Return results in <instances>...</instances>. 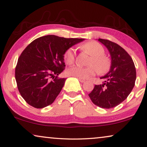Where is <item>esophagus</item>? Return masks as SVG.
<instances>
[{
    "mask_svg": "<svg viewBox=\"0 0 147 147\" xmlns=\"http://www.w3.org/2000/svg\"><path fill=\"white\" fill-rule=\"evenodd\" d=\"M78 80H79V81H80L81 83H84L85 81V80H84V79H82V78H78Z\"/></svg>",
    "mask_w": 147,
    "mask_h": 147,
    "instance_id": "1",
    "label": "esophagus"
}]
</instances>
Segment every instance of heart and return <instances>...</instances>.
<instances>
[{
    "label": "heart",
    "instance_id": "b5f03b06",
    "mask_svg": "<svg viewBox=\"0 0 147 147\" xmlns=\"http://www.w3.org/2000/svg\"><path fill=\"white\" fill-rule=\"evenodd\" d=\"M81 48L91 55V59L89 61V65H94L89 67H81L74 66L67 69L68 75L78 77L82 79H87L89 77L95 75L98 70L100 73L107 71L110 66V62L108 58L104 56L105 49L98 42L91 41L83 45ZM75 50L70 48L67 49L64 55V60L67 64H72L75 61Z\"/></svg>",
    "mask_w": 147,
    "mask_h": 147
}]
</instances>
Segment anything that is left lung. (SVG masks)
<instances>
[{
    "mask_svg": "<svg viewBox=\"0 0 147 147\" xmlns=\"http://www.w3.org/2000/svg\"><path fill=\"white\" fill-rule=\"evenodd\" d=\"M98 40L109 52L111 65L109 71L100 78L103 84L96 85L89 96L95 105L109 109L127 98L134 87L136 70L131 57L122 47L109 40Z\"/></svg>",
    "mask_w": 147,
    "mask_h": 147,
    "instance_id": "1",
    "label": "left lung"
}]
</instances>
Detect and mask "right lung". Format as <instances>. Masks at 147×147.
<instances>
[{
	"mask_svg": "<svg viewBox=\"0 0 147 147\" xmlns=\"http://www.w3.org/2000/svg\"><path fill=\"white\" fill-rule=\"evenodd\" d=\"M84 40L45 35L24 49L18 60L15 78L20 93L27 103L42 108L55 101L66 81V78H58L64 69L65 53Z\"/></svg>",
	"mask_w": 147,
	"mask_h": 147,
	"instance_id": "obj_1",
	"label": "right lung"
}]
</instances>
